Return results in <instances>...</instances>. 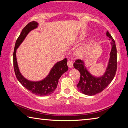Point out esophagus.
I'll use <instances>...</instances> for the list:
<instances>
[{
    "label": "esophagus",
    "instance_id": "1",
    "mask_svg": "<svg viewBox=\"0 0 128 128\" xmlns=\"http://www.w3.org/2000/svg\"><path fill=\"white\" fill-rule=\"evenodd\" d=\"M68 65L70 68H72L73 66V63H72V61H71V60H68Z\"/></svg>",
    "mask_w": 128,
    "mask_h": 128
}]
</instances>
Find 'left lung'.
Segmentation results:
<instances>
[{
  "instance_id": "left-lung-1",
  "label": "left lung",
  "mask_w": 128,
  "mask_h": 128,
  "mask_svg": "<svg viewBox=\"0 0 128 128\" xmlns=\"http://www.w3.org/2000/svg\"><path fill=\"white\" fill-rule=\"evenodd\" d=\"M106 35L112 40V50L108 66L103 76L97 77L90 74L82 60H76L73 64L74 68L79 71L80 74L77 87L81 93L86 95L94 96L101 93L110 84L116 75L117 63L116 43L108 31L106 32Z\"/></svg>"
}]
</instances>
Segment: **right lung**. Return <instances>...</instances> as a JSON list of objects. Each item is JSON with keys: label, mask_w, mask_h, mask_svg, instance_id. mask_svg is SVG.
Masks as SVG:
<instances>
[{"label": "right lung", "mask_w": 128, "mask_h": 128, "mask_svg": "<svg viewBox=\"0 0 128 128\" xmlns=\"http://www.w3.org/2000/svg\"><path fill=\"white\" fill-rule=\"evenodd\" d=\"M38 26V23L35 21H32L28 23L22 31L17 39L15 43L13 54L14 68L18 80L31 93L39 96H47L54 93L57 87L58 80L63 74L68 70L67 64L68 60L64 58V60L56 62L51 69L48 76L44 79L38 81H31L24 77L20 73L16 60V52L17 48L21 44L31 30L36 28Z\"/></svg>", "instance_id": "add662e5"}]
</instances>
